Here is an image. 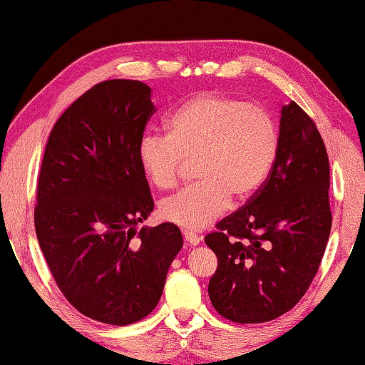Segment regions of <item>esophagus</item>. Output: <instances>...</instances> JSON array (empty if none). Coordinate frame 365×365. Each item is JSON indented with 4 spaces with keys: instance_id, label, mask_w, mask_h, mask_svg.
I'll return each mask as SVG.
<instances>
[{
    "instance_id": "obj_1",
    "label": "esophagus",
    "mask_w": 365,
    "mask_h": 365,
    "mask_svg": "<svg viewBox=\"0 0 365 365\" xmlns=\"http://www.w3.org/2000/svg\"><path fill=\"white\" fill-rule=\"evenodd\" d=\"M183 237H185V242L192 245V246H197L200 243V240H202L197 234H195V232H191V230H183Z\"/></svg>"
}]
</instances>
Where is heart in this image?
Returning <instances> with one entry per match:
<instances>
[{
	"instance_id": "1",
	"label": "heart",
	"mask_w": 365,
	"mask_h": 365,
	"mask_svg": "<svg viewBox=\"0 0 365 365\" xmlns=\"http://www.w3.org/2000/svg\"><path fill=\"white\" fill-rule=\"evenodd\" d=\"M168 135L144 133L138 163L155 188L169 190L187 161L199 182L163 199L158 213L183 229H204L243 202L267 180L277 153V130L268 111L220 94H199L174 110Z\"/></svg>"
}]
</instances>
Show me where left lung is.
<instances>
[{
    "label": "left lung",
    "mask_w": 365,
    "mask_h": 365,
    "mask_svg": "<svg viewBox=\"0 0 365 365\" xmlns=\"http://www.w3.org/2000/svg\"><path fill=\"white\" fill-rule=\"evenodd\" d=\"M331 224L327 147L315 122L290 102L281 110L267 180L205 237L218 257L208 282L216 312L235 323L289 312L319 271Z\"/></svg>",
    "instance_id": "obj_1"
}]
</instances>
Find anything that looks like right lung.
<instances>
[{
    "instance_id": "add662e5",
    "label": "right lung",
    "mask_w": 365,
    "mask_h": 365,
    "mask_svg": "<svg viewBox=\"0 0 365 365\" xmlns=\"http://www.w3.org/2000/svg\"><path fill=\"white\" fill-rule=\"evenodd\" d=\"M152 89L108 80L76 98L46 141L36 235L59 290L92 320L125 327L149 315L183 238L173 222L136 230L153 210L138 143Z\"/></svg>"
}]
</instances>
